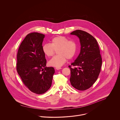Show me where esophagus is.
<instances>
[{
	"label": "esophagus",
	"mask_w": 120,
	"mask_h": 120,
	"mask_svg": "<svg viewBox=\"0 0 120 120\" xmlns=\"http://www.w3.org/2000/svg\"><path fill=\"white\" fill-rule=\"evenodd\" d=\"M55 69H56V70H60V69H61V68H60V67H56L55 68Z\"/></svg>",
	"instance_id": "34e87169"
}]
</instances>
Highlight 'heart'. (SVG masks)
Masks as SVG:
<instances>
[{
    "label": "heart",
    "instance_id": "1",
    "mask_svg": "<svg viewBox=\"0 0 120 120\" xmlns=\"http://www.w3.org/2000/svg\"><path fill=\"white\" fill-rule=\"evenodd\" d=\"M57 50L58 55L49 61L50 66L60 67L67 62V59L73 58L78 51V45L74 41H69L65 36H58L52 39L50 44L46 43L42 47L43 53L48 57L52 56Z\"/></svg>",
    "mask_w": 120,
    "mask_h": 120
}]
</instances>
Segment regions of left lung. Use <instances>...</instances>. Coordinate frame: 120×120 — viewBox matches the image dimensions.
Here are the masks:
<instances>
[{"instance_id":"left-lung-1","label":"left lung","mask_w":120,"mask_h":120,"mask_svg":"<svg viewBox=\"0 0 120 120\" xmlns=\"http://www.w3.org/2000/svg\"><path fill=\"white\" fill-rule=\"evenodd\" d=\"M71 34L79 38L81 49L74 62L69 66L71 70L70 81L75 89L85 90L96 81L101 71L102 59L99 46L96 39L86 31L76 30Z\"/></svg>"}]
</instances>
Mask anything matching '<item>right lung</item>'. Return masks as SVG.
Instances as JSON below:
<instances>
[{
    "mask_svg": "<svg viewBox=\"0 0 120 120\" xmlns=\"http://www.w3.org/2000/svg\"><path fill=\"white\" fill-rule=\"evenodd\" d=\"M45 34L37 32L27 34L20 44L17 54V70L24 85L37 94L50 88L54 69L46 67L47 60L42 51Z\"/></svg>",
    "mask_w": 120,
    "mask_h": 120,
    "instance_id": "right-lung-1",
    "label": "right lung"
}]
</instances>
